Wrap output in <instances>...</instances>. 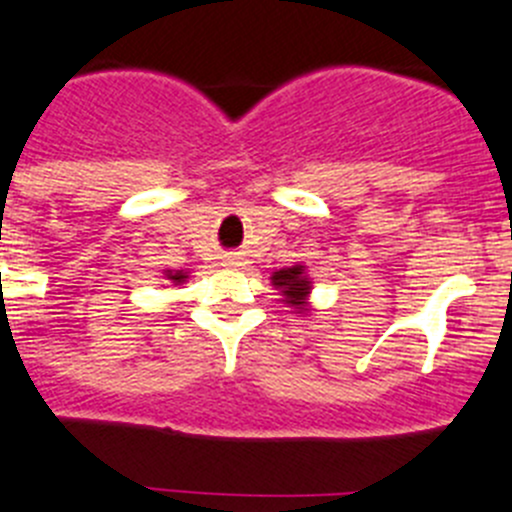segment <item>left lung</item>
Segmentation results:
<instances>
[{"mask_svg":"<svg viewBox=\"0 0 512 512\" xmlns=\"http://www.w3.org/2000/svg\"><path fill=\"white\" fill-rule=\"evenodd\" d=\"M272 285L283 290V295H288L290 305H303L305 295H308L310 283L303 275V265L285 267V270H278L272 275Z\"/></svg>","mask_w":512,"mask_h":512,"instance_id":"8db88e82","label":"left lung"}]
</instances>
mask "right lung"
Wrapping results in <instances>:
<instances>
[{
    "mask_svg": "<svg viewBox=\"0 0 512 512\" xmlns=\"http://www.w3.org/2000/svg\"><path fill=\"white\" fill-rule=\"evenodd\" d=\"M166 278H169V280H174V283H184V278H186V275H184V272H171V270H166Z\"/></svg>",
    "mask_w": 512,
    "mask_h": 512,
    "instance_id": "add662e5",
    "label": "right lung"
}]
</instances>
